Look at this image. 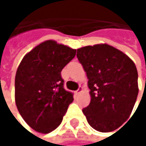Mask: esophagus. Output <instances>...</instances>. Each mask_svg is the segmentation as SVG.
<instances>
[{
  "label": "esophagus",
  "instance_id": "obj_1",
  "mask_svg": "<svg viewBox=\"0 0 146 146\" xmlns=\"http://www.w3.org/2000/svg\"><path fill=\"white\" fill-rule=\"evenodd\" d=\"M82 91H83V88H82V87H79V88L78 89V90H76L75 93H76V95H79Z\"/></svg>",
  "mask_w": 146,
  "mask_h": 146
}]
</instances>
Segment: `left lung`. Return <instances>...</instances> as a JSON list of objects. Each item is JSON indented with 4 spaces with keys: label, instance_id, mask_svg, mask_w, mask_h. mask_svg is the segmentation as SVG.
<instances>
[{
    "label": "left lung",
    "instance_id": "obj_1",
    "mask_svg": "<svg viewBox=\"0 0 146 146\" xmlns=\"http://www.w3.org/2000/svg\"><path fill=\"white\" fill-rule=\"evenodd\" d=\"M77 57L89 79L91 100L83 109L89 124L103 133L117 129L129 117L138 96L135 64L106 44L79 48Z\"/></svg>",
    "mask_w": 146,
    "mask_h": 146
}]
</instances>
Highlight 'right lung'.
Here are the masks:
<instances>
[{
	"instance_id": "add662e5",
	"label": "right lung",
	"mask_w": 146,
	"mask_h": 146,
	"mask_svg": "<svg viewBox=\"0 0 146 146\" xmlns=\"http://www.w3.org/2000/svg\"><path fill=\"white\" fill-rule=\"evenodd\" d=\"M76 50L46 40L27 53L15 77V102L23 120L35 131L48 133L62 123L73 93L67 91L61 72Z\"/></svg>"
}]
</instances>
